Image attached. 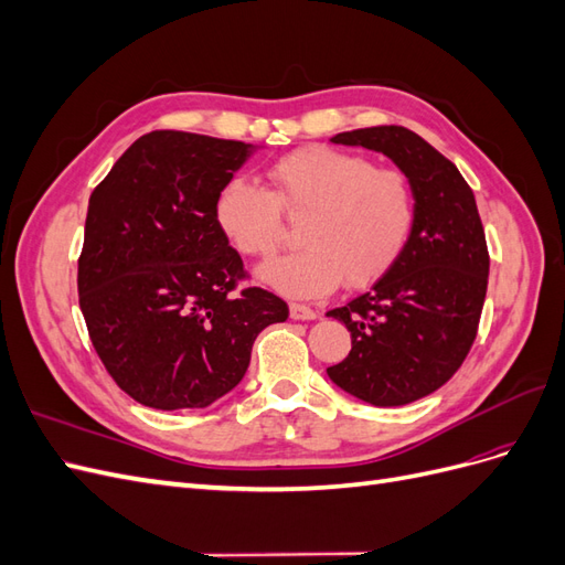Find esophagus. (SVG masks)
I'll return each instance as SVG.
<instances>
[{
  "label": "esophagus",
  "instance_id": "obj_1",
  "mask_svg": "<svg viewBox=\"0 0 565 565\" xmlns=\"http://www.w3.org/2000/svg\"><path fill=\"white\" fill-rule=\"evenodd\" d=\"M289 316L295 320H316L318 311H313L311 306H303V303H289Z\"/></svg>",
  "mask_w": 565,
  "mask_h": 565
}]
</instances>
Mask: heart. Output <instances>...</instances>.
Segmentation results:
<instances>
[{
  "mask_svg": "<svg viewBox=\"0 0 565 565\" xmlns=\"http://www.w3.org/2000/svg\"><path fill=\"white\" fill-rule=\"evenodd\" d=\"M273 193L243 177L221 188L216 224L249 259H268L282 243V212L306 224L301 252L259 270L264 285L313 299L344 280L365 287L401 259L417 221L413 181L401 169L330 146H306L273 162Z\"/></svg>",
  "mask_w": 565,
  "mask_h": 565,
  "instance_id": "1",
  "label": "heart"
}]
</instances>
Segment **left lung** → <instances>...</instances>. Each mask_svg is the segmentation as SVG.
I'll return each instance as SVG.
<instances>
[{
  "instance_id": "1",
  "label": "left lung",
  "mask_w": 565,
  "mask_h": 565,
  "mask_svg": "<svg viewBox=\"0 0 565 565\" xmlns=\"http://www.w3.org/2000/svg\"><path fill=\"white\" fill-rule=\"evenodd\" d=\"M332 143L384 152L413 181L417 221L401 259L328 313L351 332L349 355L328 374L370 405H407L446 384L476 339L490 270L481 216L459 169L415 131L367 127Z\"/></svg>"
}]
</instances>
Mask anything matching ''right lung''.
I'll return each instance as SVG.
<instances>
[{
  "label": "right lung",
  "instance_id": "right-lung-1",
  "mask_svg": "<svg viewBox=\"0 0 565 565\" xmlns=\"http://www.w3.org/2000/svg\"><path fill=\"white\" fill-rule=\"evenodd\" d=\"M256 148L150 131L94 188L79 309L110 377L141 405H212L245 377L259 332L289 316L262 287L235 292L243 259L214 216L218 191Z\"/></svg>",
  "mask_w": 565,
  "mask_h": 565
}]
</instances>
